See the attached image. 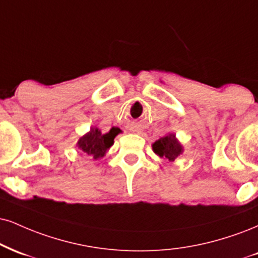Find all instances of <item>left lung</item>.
<instances>
[{"instance_id": "left-lung-1", "label": "left lung", "mask_w": 258, "mask_h": 258, "mask_svg": "<svg viewBox=\"0 0 258 258\" xmlns=\"http://www.w3.org/2000/svg\"><path fill=\"white\" fill-rule=\"evenodd\" d=\"M153 150L161 159L173 162L184 153V147L176 138L175 133H168L167 136L161 137L153 143Z\"/></svg>"}]
</instances>
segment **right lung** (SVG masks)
Wrapping results in <instances>:
<instances>
[{"label": "right lung", "instance_id": "1", "mask_svg": "<svg viewBox=\"0 0 258 258\" xmlns=\"http://www.w3.org/2000/svg\"><path fill=\"white\" fill-rule=\"evenodd\" d=\"M120 133V128L113 127L107 133H102L97 127H91L90 131L79 138L76 147L84 154L91 156L94 160H99L105 156L111 145L114 144V138Z\"/></svg>", "mask_w": 258, "mask_h": 258}]
</instances>
